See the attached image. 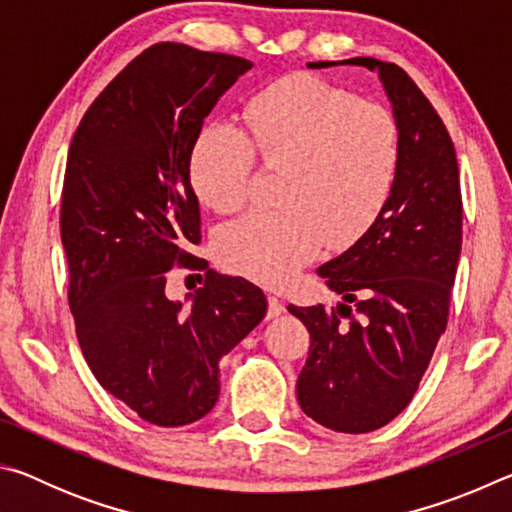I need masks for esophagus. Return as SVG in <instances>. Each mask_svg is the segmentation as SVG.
<instances>
[{
  "label": "esophagus",
  "mask_w": 512,
  "mask_h": 512,
  "mask_svg": "<svg viewBox=\"0 0 512 512\" xmlns=\"http://www.w3.org/2000/svg\"><path fill=\"white\" fill-rule=\"evenodd\" d=\"M280 314H284L282 300L275 298V296H268V311H266V316H268V318H277Z\"/></svg>",
  "instance_id": "obj_1"
}]
</instances>
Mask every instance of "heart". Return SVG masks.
Here are the masks:
<instances>
[{"instance_id":"obj_1","label":"heart","mask_w":512,"mask_h":512,"mask_svg":"<svg viewBox=\"0 0 512 512\" xmlns=\"http://www.w3.org/2000/svg\"><path fill=\"white\" fill-rule=\"evenodd\" d=\"M257 158L284 169L280 207L225 225L216 250L225 266L282 287L325 244L348 248L384 214L402 162L397 119L377 103L309 74L266 85L244 110V131L212 124L192 151V183L216 212L248 201Z\"/></svg>"}]
</instances>
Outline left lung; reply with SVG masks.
Wrapping results in <instances>:
<instances>
[{"mask_svg":"<svg viewBox=\"0 0 512 512\" xmlns=\"http://www.w3.org/2000/svg\"><path fill=\"white\" fill-rule=\"evenodd\" d=\"M352 65L384 85L402 135L400 173L379 221L318 268L343 302L289 311L311 336L300 409L332 431L368 433L406 409L445 332L463 201L452 137L411 76L375 58Z\"/></svg>","mask_w":512,"mask_h":512,"instance_id":"1","label":"left lung"}]
</instances>
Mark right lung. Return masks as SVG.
I'll return each instance as SVG.
<instances>
[{
    "label": "right lung",
    "mask_w": 512,
    "mask_h": 512,
    "mask_svg": "<svg viewBox=\"0 0 512 512\" xmlns=\"http://www.w3.org/2000/svg\"><path fill=\"white\" fill-rule=\"evenodd\" d=\"M253 63L180 42L144 49L85 112L69 144L60 239L69 309L92 375L158 427L201 420L219 400V361L259 325L264 291L216 271L192 305L167 273L203 259L189 180L203 119Z\"/></svg>",
    "instance_id": "1"
}]
</instances>
